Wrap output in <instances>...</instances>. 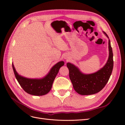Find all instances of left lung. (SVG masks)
I'll use <instances>...</instances> for the list:
<instances>
[{
  "label": "left lung",
  "instance_id": "8db88e82",
  "mask_svg": "<svg viewBox=\"0 0 125 125\" xmlns=\"http://www.w3.org/2000/svg\"><path fill=\"white\" fill-rule=\"evenodd\" d=\"M108 38L107 34L104 32ZM109 57L105 65L96 73L85 74L82 73L75 66L67 63L69 78L73 89L81 95H91L98 93L104 88L112 74L114 61L110 40H108Z\"/></svg>",
  "mask_w": 125,
  "mask_h": 125
}]
</instances>
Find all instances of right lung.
<instances>
[{"label": "right lung", "mask_w": 125, "mask_h": 125, "mask_svg": "<svg viewBox=\"0 0 125 125\" xmlns=\"http://www.w3.org/2000/svg\"><path fill=\"white\" fill-rule=\"evenodd\" d=\"M64 62L62 61L57 63L52 67L50 73L43 79H28L19 75L15 69L12 63V68L19 83L24 91L33 95L41 96L46 94L50 91L52 83L57 74L60 68L64 65Z\"/></svg>", "instance_id": "1"}]
</instances>
